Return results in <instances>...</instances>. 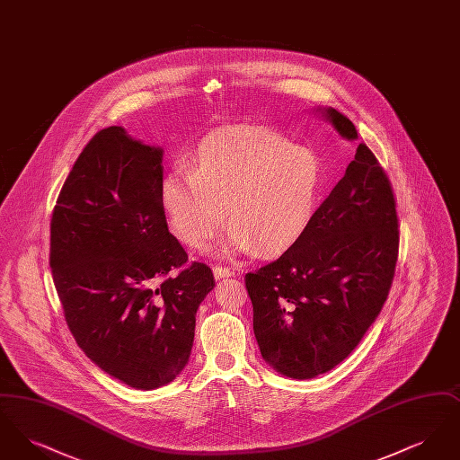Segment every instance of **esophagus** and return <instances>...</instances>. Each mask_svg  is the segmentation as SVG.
I'll list each match as a JSON object with an SVG mask.
<instances>
[{
  "mask_svg": "<svg viewBox=\"0 0 460 460\" xmlns=\"http://www.w3.org/2000/svg\"><path fill=\"white\" fill-rule=\"evenodd\" d=\"M214 276H216V279H226V278L234 276V270H231V269H227V267H222V265H217V267L214 269Z\"/></svg>",
  "mask_w": 460,
  "mask_h": 460,
  "instance_id": "1",
  "label": "esophagus"
}]
</instances>
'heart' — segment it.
Returning <instances> with one entry per match:
<instances>
[{"instance_id":"b5f03b06","label":"heart","mask_w":460,"mask_h":460,"mask_svg":"<svg viewBox=\"0 0 460 460\" xmlns=\"http://www.w3.org/2000/svg\"><path fill=\"white\" fill-rule=\"evenodd\" d=\"M324 186L319 156L276 132H241L207 139L190 171L164 175L162 205L184 244L201 250L229 222L220 252L270 255L305 234Z\"/></svg>"}]
</instances>
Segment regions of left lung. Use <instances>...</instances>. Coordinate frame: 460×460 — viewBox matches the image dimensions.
<instances>
[{"instance_id":"obj_1","label":"left lung","mask_w":460,"mask_h":460,"mask_svg":"<svg viewBox=\"0 0 460 460\" xmlns=\"http://www.w3.org/2000/svg\"><path fill=\"white\" fill-rule=\"evenodd\" d=\"M343 139L357 129L338 110L317 109ZM398 257L394 190L360 143L305 234L244 276L263 360L293 379L343 362L385 305Z\"/></svg>"}]
</instances>
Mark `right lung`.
I'll use <instances>...</instances> for the list:
<instances>
[{
	"label": "right lung",
	"mask_w": 460,
	"mask_h": 460,
	"mask_svg": "<svg viewBox=\"0 0 460 460\" xmlns=\"http://www.w3.org/2000/svg\"><path fill=\"white\" fill-rule=\"evenodd\" d=\"M162 158L120 126L96 132L51 217L49 267L66 326L102 371L136 390L184 369L198 306L216 286L208 265L184 267L188 253L169 233Z\"/></svg>",
	"instance_id": "right-lung-1"
}]
</instances>
